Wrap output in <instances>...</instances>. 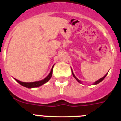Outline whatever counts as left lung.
Returning <instances> with one entry per match:
<instances>
[{"instance_id":"1","label":"left lung","mask_w":121,"mask_h":121,"mask_svg":"<svg viewBox=\"0 0 121 121\" xmlns=\"http://www.w3.org/2000/svg\"><path fill=\"white\" fill-rule=\"evenodd\" d=\"M71 71H72V74H73V76H74V78H75V79H76L77 80V81H78V82H79V83H81V81H79V80L78 79V78H77L75 76V75H74V73H73V72L72 70H71ZM107 74H108V73H107L106 74H105V75L104 76V77H102V78H100V79H99V80H98V81H96V82H95V83H94V84H93L94 85H96V84H99V83H100V82H101V81H103V80H104V78H105V77H106V76H107Z\"/></svg>"}]
</instances>
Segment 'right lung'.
<instances>
[{
    "label": "right lung",
    "instance_id": "1",
    "mask_svg": "<svg viewBox=\"0 0 121 121\" xmlns=\"http://www.w3.org/2000/svg\"><path fill=\"white\" fill-rule=\"evenodd\" d=\"M53 67H54V65L53 66V67H52V68H51L50 74H49L44 79L42 80V81H36V82H23L19 81V80L17 79H15V80H16V81L19 84H21V85L25 86V87H26V88H35V87H38V86H41V85H43L44 84H45L46 82H47L48 81L51 79L52 74H53Z\"/></svg>",
    "mask_w": 121,
    "mask_h": 121
}]
</instances>
